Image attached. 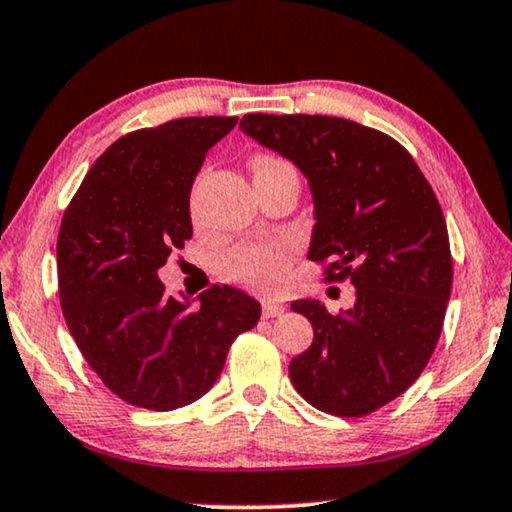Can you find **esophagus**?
I'll list each match as a JSON object with an SVG mask.
<instances>
[{"mask_svg":"<svg viewBox=\"0 0 512 512\" xmlns=\"http://www.w3.org/2000/svg\"><path fill=\"white\" fill-rule=\"evenodd\" d=\"M282 312H285V305L271 303V300H264V305H262V316H264V319H273V316H280Z\"/></svg>","mask_w":512,"mask_h":512,"instance_id":"34e87169","label":"esophagus"}]
</instances>
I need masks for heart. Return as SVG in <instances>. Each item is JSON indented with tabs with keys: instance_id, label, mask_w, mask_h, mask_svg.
Instances as JSON below:
<instances>
[{
	"instance_id": "1",
	"label": "heart",
	"mask_w": 512,
	"mask_h": 512,
	"mask_svg": "<svg viewBox=\"0 0 512 512\" xmlns=\"http://www.w3.org/2000/svg\"><path fill=\"white\" fill-rule=\"evenodd\" d=\"M289 168L285 161L275 157H257L253 159V170L257 173H269V170ZM289 246L282 241L273 243H248L234 250L225 259L223 273L227 280L241 282L257 291H273L285 280V266L289 259Z\"/></svg>"
}]
</instances>
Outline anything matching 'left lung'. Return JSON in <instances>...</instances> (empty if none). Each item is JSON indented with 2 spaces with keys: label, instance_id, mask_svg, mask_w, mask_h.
I'll return each instance as SVG.
<instances>
[{
  "label": "left lung",
  "instance_id": "obj_1",
  "mask_svg": "<svg viewBox=\"0 0 512 512\" xmlns=\"http://www.w3.org/2000/svg\"><path fill=\"white\" fill-rule=\"evenodd\" d=\"M239 127L303 173L314 202L307 257L355 287L339 314L314 298L291 303L314 328L291 383L330 415H369L415 383L440 339L453 282L440 202L403 145L353 120L248 113Z\"/></svg>",
  "mask_w": 512,
  "mask_h": 512
}]
</instances>
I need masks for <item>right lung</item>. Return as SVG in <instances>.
I'll return each instance as SVG.
<instances>
[{
  "label": "right lung",
  "mask_w": 512,
  "mask_h": 512,
  "mask_svg": "<svg viewBox=\"0 0 512 512\" xmlns=\"http://www.w3.org/2000/svg\"><path fill=\"white\" fill-rule=\"evenodd\" d=\"M237 116L180 118L118 139L63 216L56 262L70 335L113 394L168 412L207 394L234 337L259 321L230 285L168 296L159 269L191 239V186ZM197 305L193 306L192 303Z\"/></svg>",
  "instance_id": "right-lung-1"
}]
</instances>
